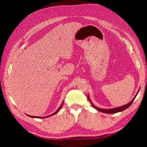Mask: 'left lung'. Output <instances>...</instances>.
<instances>
[{
    "label": "left lung",
    "mask_w": 147,
    "mask_h": 147,
    "mask_svg": "<svg viewBox=\"0 0 147 147\" xmlns=\"http://www.w3.org/2000/svg\"><path fill=\"white\" fill-rule=\"evenodd\" d=\"M139 91H138V93H137L136 95L135 96H134V98L132 99V100H131L129 103L126 104H125V105H124V106H123L117 107V108H111V109H103V108H98V107L95 106L94 105V104H93V103H92V102L91 101L90 98H89V96L88 95V99H89V100L90 101V102H91V104L92 106H93V108H94V109H96V110H98V111H100V112H102V113H109V114H111V113H116L120 112V111H124V109H127V108H128V107H130V106L131 105V104H132L133 101L134 100V99H135V98L136 97L137 94H138V93H139Z\"/></svg>",
    "instance_id": "left-lung-1"
}]
</instances>
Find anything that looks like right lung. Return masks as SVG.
Listing matches in <instances>:
<instances>
[{
	"mask_svg": "<svg viewBox=\"0 0 147 147\" xmlns=\"http://www.w3.org/2000/svg\"><path fill=\"white\" fill-rule=\"evenodd\" d=\"M63 102H62L61 106L59 107V108H58V109H57L56 111H55V112H54V113L51 114V115H47V116H46V117H37V116H31V115H28V117H32V118H47V117H51V116H52V115H55L56 113H58V111H59V109H61L62 105H63Z\"/></svg>",
	"mask_w": 147,
	"mask_h": 147,
	"instance_id": "right-lung-1",
	"label": "right lung"
}]
</instances>
